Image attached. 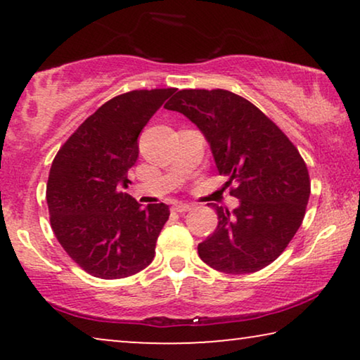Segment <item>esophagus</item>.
Returning <instances> with one entry per match:
<instances>
[{
  "mask_svg": "<svg viewBox=\"0 0 360 360\" xmlns=\"http://www.w3.org/2000/svg\"><path fill=\"white\" fill-rule=\"evenodd\" d=\"M191 208H193V206L188 205V203H176L174 206V211H175V213H186V211H190Z\"/></svg>",
  "mask_w": 360,
  "mask_h": 360,
  "instance_id": "obj_1",
  "label": "esophagus"
}]
</instances>
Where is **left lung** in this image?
Returning <instances> with one entry per match:
<instances>
[{"instance_id":"left-lung-1","label":"left lung","mask_w":360,"mask_h":360,"mask_svg":"<svg viewBox=\"0 0 360 360\" xmlns=\"http://www.w3.org/2000/svg\"><path fill=\"white\" fill-rule=\"evenodd\" d=\"M195 122L208 139L219 174L233 181L238 208L214 205L218 226L198 255L224 274H252L287 249L303 223L311 181L293 142L257 106L221 90H180L165 105Z\"/></svg>"}]
</instances>
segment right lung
I'll return each mask as SVG.
<instances>
[{"label": "right lung", "instance_id": "obj_1", "mask_svg": "<svg viewBox=\"0 0 360 360\" xmlns=\"http://www.w3.org/2000/svg\"><path fill=\"white\" fill-rule=\"evenodd\" d=\"M176 88L132 90L98 108L52 162L47 206L53 234L75 264L98 278H124L146 269L170 211L147 208L120 191L139 155L142 127Z\"/></svg>", "mask_w": 360, "mask_h": 360}]
</instances>
